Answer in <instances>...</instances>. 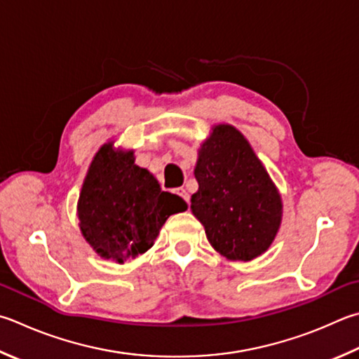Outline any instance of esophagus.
<instances>
[{"instance_id": "obj_1", "label": "esophagus", "mask_w": 359, "mask_h": 359, "mask_svg": "<svg viewBox=\"0 0 359 359\" xmlns=\"http://www.w3.org/2000/svg\"><path fill=\"white\" fill-rule=\"evenodd\" d=\"M175 194H179V196L184 199L185 202H190V194L187 193L185 188H177V190H175Z\"/></svg>"}]
</instances>
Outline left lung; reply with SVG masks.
Returning a JSON list of instances; mask_svg holds the SVG:
<instances>
[{
	"instance_id": "8db88e82",
	"label": "left lung",
	"mask_w": 359,
	"mask_h": 359,
	"mask_svg": "<svg viewBox=\"0 0 359 359\" xmlns=\"http://www.w3.org/2000/svg\"><path fill=\"white\" fill-rule=\"evenodd\" d=\"M194 177L191 212L215 251L243 262L262 256L281 227L283 199L243 133L231 123L213 126Z\"/></svg>"
}]
</instances>
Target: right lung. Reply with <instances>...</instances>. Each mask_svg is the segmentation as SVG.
Segmentation results:
<instances>
[{"mask_svg": "<svg viewBox=\"0 0 359 359\" xmlns=\"http://www.w3.org/2000/svg\"><path fill=\"white\" fill-rule=\"evenodd\" d=\"M177 194L161 191L135 152L103 144L84 177L76 215L81 236L102 259L123 264L146 252L174 213L187 210Z\"/></svg>", "mask_w": 359, "mask_h": 359, "instance_id": "add662e5", "label": "right lung"}]
</instances>
